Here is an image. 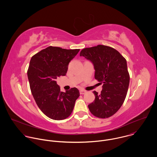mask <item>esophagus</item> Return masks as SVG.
<instances>
[{
  "label": "esophagus",
  "instance_id": "obj_1",
  "mask_svg": "<svg viewBox=\"0 0 157 157\" xmlns=\"http://www.w3.org/2000/svg\"><path fill=\"white\" fill-rule=\"evenodd\" d=\"M79 92H80V94H85L86 93V90H80Z\"/></svg>",
  "mask_w": 157,
  "mask_h": 157
}]
</instances>
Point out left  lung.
Here are the masks:
<instances>
[{
    "instance_id": "1",
    "label": "left lung",
    "mask_w": 157,
    "mask_h": 157,
    "mask_svg": "<svg viewBox=\"0 0 157 157\" xmlns=\"http://www.w3.org/2000/svg\"><path fill=\"white\" fill-rule=\"evenodd\" d=\"M84 56L94 65V78L102 85L100 94L96 91L94 101L88 107L96 117L113 115L123 105L127 93L130 76L125 58L115 48L98 45L82 49Z\"/></svg>"
}]
</instances>
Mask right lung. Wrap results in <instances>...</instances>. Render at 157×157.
Here are the masks:
<instances>
[{"label":"right lung","mask_w":157,"mask_h":157,"mask_svg":"<svg viewBox=\"0 0 157 157\" xmlns=\"http://www.w3.org/2000/svg\"><path fill=\"white\" fill-rule=\"evenodd\" d=\"M80 50H67L50 46L32 56L27 71L33 98L40 110L48 118L62 120L68 118L79 96L76 87L61 92L56 79L65 76L69 63Z\"/></svg>","instance_id":"1"}]
</instances>
